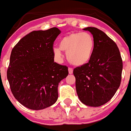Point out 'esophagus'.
Instances as JSON below:
<instances>
[{"label": "esophagus", "instance_id": "34e87169", "mask_svg": "<svg viewBox=\"0 0 131 131\" xmlns=\"http://www.w3.org/2000/svg\"><path fill=\"white\" fill-rule=\"evenodd\" d=\"M68 70H69V73L70 74H71L72 73H73V69L71 68V67H69V68L68 69Z\"/></svg>", "mask_w": 131, "mask_h": 131}]
</instances>
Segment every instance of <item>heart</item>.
<instances>
[{
	"label": "heart",
	"instance_id": "b5f03b06",
	"mask_svg": "<svg viewBox=\"0 0 131 131\" xmlns=\"http://www.w3.org/2000/svg\"><path fill=\"white\" fill-rule=\"evenodd\" d=\"M95 48L93 36L88 32L74 33L66 36L60 42V48H53V54L57 60L62 58L61 50L67 52V58L71 64L82 66L88 63Z\"/></svg>",
	"mask_w": 131,
	"mask_h": 131
}]
</instances>
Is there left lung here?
<instances>
[{"label": "left lung", "instance_id": "obj_1", "mask_svg": "<svg viewBox=\"0 0 131 131\" xmlns=\"http://www.w3.org/2000/svg\"><path fill=\"white\" fill-rule=\"evenodd\" d=\"M83 30L93 34L95 48L88 63L74 69L76 89L85 105L100 107L109 102L120 86L123 62L116 43L95 27Z\"/></svg>", "mask_w": 131, "mask_h": 131}]
</instances>
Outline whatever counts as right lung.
<instances>
[{
    "mask_svg": "<svg viewBox=\"0 0 131 131\" xmlns=\"http://www.w3.org/2000/svg\"><path fill=\"white\" fill-rule=\"evenodd\" d=\"M60 33L56 27L34 31L12 50L7 80L16 100L29 109L43 110L55 103L58 85L68 75L67 66L54 62L53 44Z\"/></svg>",
    "mask_w": 131,
    "mask_h": 131,
    "instance_id": "obj_1",
    "label": "right lung"
}]
</instances>
